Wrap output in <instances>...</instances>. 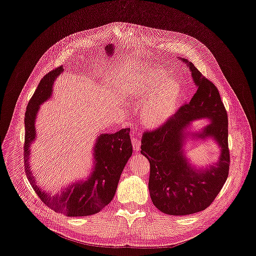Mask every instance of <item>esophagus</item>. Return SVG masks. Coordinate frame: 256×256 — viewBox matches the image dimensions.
<instances>
[{
  "instance_id": "esophagus-1",
  "label": "esophagus",
  "mask_w": 256,
  "mask_h": 256,
  "mask_svg": "<svg viewBox=\"0 0 256 256\" xmlns=\"http://www.w3.org/2000/svg\"><path fill=\"white\" fill-rule=\"evenodd\" d=\"M132 148H134V150L136 152H138V150H140V142L138 138H132Z\"/></svg>"
}]
</instances>
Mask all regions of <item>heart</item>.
Returning <instances> with one entry per match:
<instances>
[{
	"mask_svg": "<svg viewBox=\"0 0 256 256\" xmlns=\"http://www.w3.org/2000/svg\"><path fill=\"white\" fill-rule=\"evenodd\" d=\"M124 92L136 106H141L140 118L150 128L166 124L177 112L182 100L180 84L168 78L162 69L132 73L122 83Z\"/></svg>",
	"mask_w": 256,
	"mask_h": 256,
	"instance_id": "1",
	"label": "heart"
}]
</instances>
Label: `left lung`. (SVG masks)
<instances>
[{
	"label": "left lung",
	"instance_id": "obj_1",
	"mask_svg": "<svg viewBox=\"0 0 256 256\" xmlns=\"http://www.w3.org/2000/svg\"><path fill=\"white\" fill-rule=\"evenodd\" d=\"M197 92L166 124L144 132L142 154L150 162L148 190L154 205L162 213L185 216L205 210L219 194L229 173L228 118L219 92L185 58ZM210 124L199 132L190 130L194 120ZM190 139H212L220 148L216 163L198 169L186 158Z\"/></svg>",
	"mask_w": 256,
	"mask_h": 256
}]
</instances>
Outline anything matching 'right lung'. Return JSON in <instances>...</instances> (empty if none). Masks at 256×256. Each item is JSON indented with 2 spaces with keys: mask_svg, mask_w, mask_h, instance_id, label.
Listing matches in <instances>:
<instances>
[{
  "mask_svg": "<svg viewBox=\"0 0 256 256\" xmlns=\"http://www.w3.org/2000/svg\"><path fill=\"white\" fill-rule=\"evenodd\" d=\"M104 49L110 57L114 46L108 44ZM63 71V66H60L46 74L28 104L25 114V170L31 186L45 205L69 217L88 216L98 213L114 199L124 166L132 154L130 130L122 128L98 136L92 152L94 168L88 177L70 183L56 195L42 190L30 168V146L37 138L35 122L40 106L51 98L54 81Z\"/></svg>",
  "mask_w": 256,
  "mask_h": 256,
  "instance_id": "1",
  "label": "right lung"
}]
</instances>
